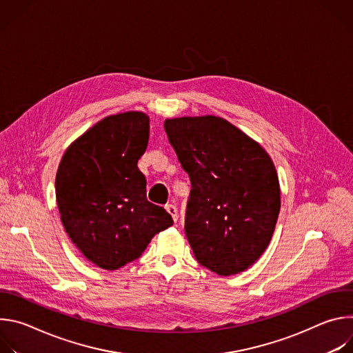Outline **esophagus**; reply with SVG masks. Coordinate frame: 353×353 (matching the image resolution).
Listing matches in <instances>:
<instances>
[{"label":"esophagus","instance_id":"34e87169","mask_svg":"<svg viewBox=\"0 0 353 353\" xmlns=\"http://www.w3.org/2000/svg\"><path fill=\"white\" fill-rule=\"evenodd\" d=\"M166 211L172 215V218H173V221L174 222H177V219H179V214H177V208H176V205H173V204H166Z\"/></svg>","mask_w":353,"mask_h":353}]
</instances>
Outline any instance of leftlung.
<instances>
[{"label":"left lung","mask_w":353,"mask_h":353,"mask_svg":"<svg viewBox=\"0 0 353 353\" xmlns=\"http://www.w3.org/2000/svg\"><path fill=\"white\" fill-rule=\"evenodd\" d=\"M165 131L191 181L184 230L196 261L225 276L247 270L268 247L279 215L271 158L221 117L172 119Z\"/></svg>","instance_id":"8db88e82"}]
</instances>
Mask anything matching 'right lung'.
<instances>
[{
	"mask_svg": "<svg viewBox=\"0 0 353 353\" xmlns=\"http://www.w3.org/2000/svg\"><path fill=\"white\" fill-rule=\"evenodd\" d=\"M149 139V117L109 116L70 145L56 176L61 222L94 265L117 270L137 260L155 234L173 225L163 207L149 203L138 169Z\"/></svg>",
	"mask_w": 353,
	"mask_h": 353,
	"instance_id": "right-lung-1",
	"label": "right lung"
}]
</instances>
